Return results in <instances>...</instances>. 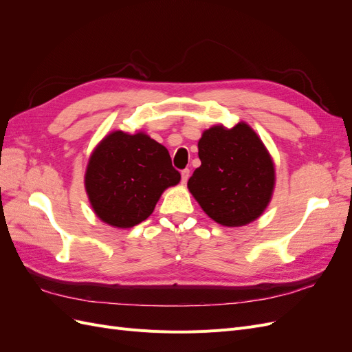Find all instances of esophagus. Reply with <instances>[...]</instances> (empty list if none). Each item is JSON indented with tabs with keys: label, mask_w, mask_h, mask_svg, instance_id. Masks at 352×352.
Returning <instances> with one entry per match:
<instances>
[{
	"label": "esophagus",
	"mask_w": 352,
	"mask_h": 352,
	"mask_svg": "<svg viewBox=\"0 0 352 352\" xmlns=\"http://www.w3.org/2000/svg\"><path fill=\"white\" fill-rule=\"evenodd\" d=\"M180 176H182V184H186L188 179H189V170L188 168L182 170V172H180Z\"/></svg>",
	"instance_id": "34e87169"
}]
</instances>
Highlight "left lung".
Instances as JSON below:
<instances>
[{
    "instance_id": "1",
    "label": "left lung",
    "mask_w": 352,
    "mask_h": 352,
    "mask_svg": "<svg viewBox=\"0 0 352 352\" xmlns=\"http://www.w3.org/2000/svg\"><path fill=\"white\" fill-rule=\"evenodd\" d=\"M201 166L188 189L206 214L221 226L239 228L257 220L270 204L276 170L267 148L252 127L211 126L198 141Z\"/></svg>"
}]
</instances>
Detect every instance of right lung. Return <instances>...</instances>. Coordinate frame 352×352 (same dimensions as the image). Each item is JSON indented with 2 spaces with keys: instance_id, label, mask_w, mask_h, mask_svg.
<instances>
[{
  "instance_id": "obj_1",
  "label": "right lung",
  "mask_w": 352,
  "mask_h": 352,
  "mask_svg": "<svg viewBox=\"0 0 352 352\" xmlns=\"http://www.w3.org/2000/svg\"><path fill=\"white\" fill-rule=\"evenodd\" d=\"M179 182L167 148L142 131L105 135L85 172V190L95 216L119 229L146 220L164 190Z\"/></svg>"
}]
</instances>
